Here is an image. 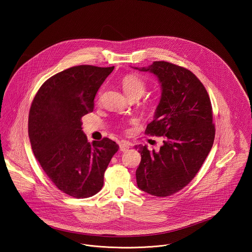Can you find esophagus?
<instances>
[{
  "label": "esophagus",
  "instance_id": "34e87169",
  "mask_svg": "<svg viewBox=\"0 0 252 252\" xmlns=\"http://www.w3.org/2000/svg\"><path fill=\"white\" fill-rule=\"evenodd\" d=\"M130 148V144L127 142H121L120 150L122 152H126Z\"/></svg>",
  "mask_w": 252,
  "mask_h": 252
}]
</instances>
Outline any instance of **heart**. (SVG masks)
Returning <instances> with one entry per match:
<instances>
[{
	"mask_svg": "<svg viewBox=\"0 0 252 252\" xmlns=\"http://www.w3.org/2000/svg\"><path fill=\"white\" fill-rule=\"evenodd\" d=\"M122 86L124 92L129 98H141L144 95L146 90V84L144 79L137 73L130 72L126 74L122 79ZM102 89L99 91L98 95H101ZM144 108L146 109H153L155 108V104L153 102H145L144 104Z\"/></svg>",
	"mask_w": 252,
	"mask_h": 252,
	"instance_id": "1",
	"label": "heart"
}]
</instances>
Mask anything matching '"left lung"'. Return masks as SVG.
Returning <instances> with one entry per match:
<instances>
[{"mask_svg":"<svg viewBox=\"0 0 252 252\" xmlns=\"http://www.w3.org/2000/svg\"><path fill=\"white\" fill-rule=\"evenodd\" d=\"M139 70L154 73L161 85L154 120L145 133L163 136L164 141L158 152L139 145L137 184L142 191L163 197L187 186L210 153L216 136L213 108L205 87L191 71L166 61Z\"/></svg>","mask_w":252,"mask_h":252,"instance_id":"1","label":"left lung"}]
</instances>
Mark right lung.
I'll return each instance as SVG.
<instances>
[{"instance_id": "obj_1", "label": "right lung", "mask_w": 252, "mask_h": 252, "mask_svg": "<svg viewBox=\"0 0 252 252\" xmlns=\"http://www.w3.org/2000/svg\"><path fill=\"white\" fill-rule=\"evenodd\" d=\"M113 69L79 65L59 72L41 85L30 108L28 135L34 155L56 187L75 198L102 189L105 171L119 149L108 138L90 144L81 127Z\"/></svg>"}]
</instances>
